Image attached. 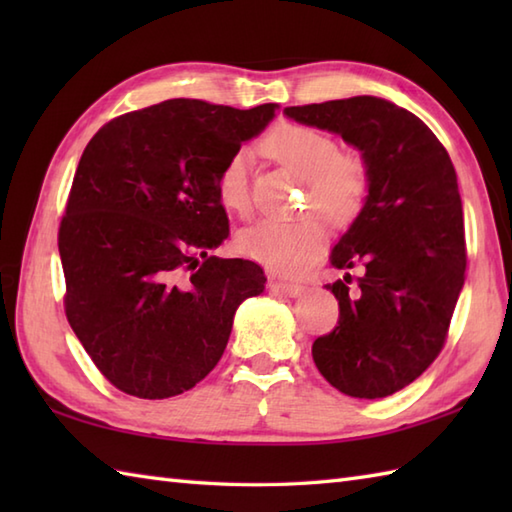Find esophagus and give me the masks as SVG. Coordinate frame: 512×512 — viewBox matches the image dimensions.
Returning <instances> with one entry per match:
<instances>
[{"mask_svg": "<svg viewBox=\"0 0 512 512\" xmlns=\"http://www.w3.org/2000/svg\"><path fill=\"white\" fill-rule=\"evenodd\" d=\"M270 290L281 292V295H288V297H299L306 288L301 284H288V281H270Z\"/></svg>", "mask_w": 512, "mask_h": 512, "instance_id": "34e87169", "label": "esophagus"}]
</instances>
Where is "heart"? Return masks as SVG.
<instances>
[{
  "label": "heart",
  "instance_id": "heart-1",
  "mask_svg": "<svg viewBox=\"0 0 512 512\" xmlns=\"http://www.w3.org/2000/svg\"><path fill=\"white\" fill-rule=\"evenodd\" d=\"M266 154L308 182L312 209L334 224L350 222L361 211L367 173L361 160L343 156L336 140L308 125L281 123L262 143ZM217 198L226 211L246 215L250 209L248 156L237 151L217 176ZM325 242L323 224L314 217L275 220L264 217L237 235L239 253L279 275H297L319 255Z\"/></svg>",
  "mask_w": 512,
  "mask_h": 512
}]
</instances>
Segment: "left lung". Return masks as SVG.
<instances>
[{
  "label": "left lung",
  "instance_id": "left-lung-1",
  "mask_svg": "<svg viewBox=\"0 0 512 512\" xmlns=\"http://www.w3.org/2000/svg\"><path fill=\"white\" fill-rule=\"evenodd\" d=\"M361 151L367 195L332 248L334 268H363L356 290L328 284L339 325L312 345L314 365L352 398H385L440 354L464 286V213L453 162L436 134L405 107L352 96L286 107ZM345 280L350 284V273Z\"/></svg>",
  "mask_w": 512,
  "mask_h": 512
}]
</instances>
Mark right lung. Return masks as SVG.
<instances>
[{"mask_svg":"<svg viewBox=\"0 0 512 512\" xmlns=\"http://www.w3.org/2000/svg\"><path fill=\"white\" fill-rule=\"evenodd\" d=\"M171 99L114 118L85 147L59 228L65 314L94 365L129 396L162 400L220 361L264 270L211 250L228 237L224 162L275 118Z\"/></svg>","mask_w":512,"mask_h":512,"instance_id":"1","label":"right lung"}]
</instances>
